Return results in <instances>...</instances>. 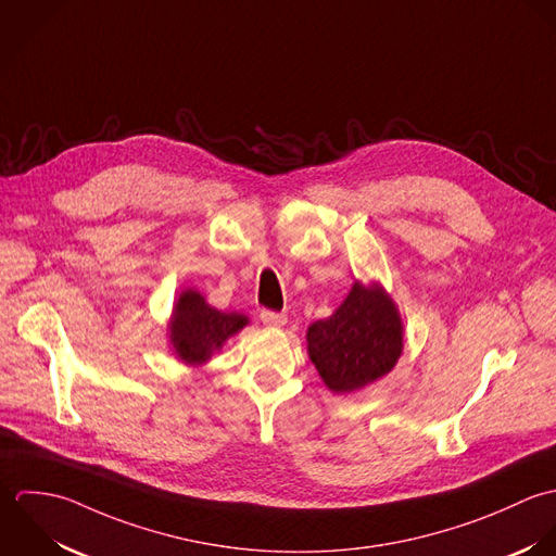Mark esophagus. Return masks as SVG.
<instances>
[{"mask_svg": "<svg viewBox=\"0 0 556 556\" xmlns=\"http://www.w3.org/2000/svg\"><path fill=\"white\" fill-rule=\"evenodd\" d=\"M260 318H262V323H264L266 327H273V329H281V327H286V323H288V316H286V314L270 312V309H264V312L260 314Z\"/></svg>", "mask_w": 556, "mask_h": 556, "instance_id": "obj_1", "label": "esophagus"}]
</instances>
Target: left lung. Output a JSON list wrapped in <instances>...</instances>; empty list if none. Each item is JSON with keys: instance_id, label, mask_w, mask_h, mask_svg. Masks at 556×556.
Returning a JSON list of instances; mask_svg holds the SVG:
<instances>
[{"instance_id": "left-lung-1", "label": "left lung", "mask_w": 556, "mask_h": 556, "mask_svg": "<svg viewBox=\"0 0 556 556\" xmlns=\"http://www.w3.org/2000/svg\"><path fill=\"white\" fill-rule=\"evenodd\" d=\"M402 352L400 309L378 281L365 286L356 279L333 314L307 329V354L333 393H352L384 378Z\"/></svg>"}]
</instances>
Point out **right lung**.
<instances>
[{"label":"right lung","mask_w":556,"mask_h":556,"mask_svg":"<svg viewBox=\"0 0 556 556\" xmlns=\"http://www.w3.org/2000/svg\"><path fill=\"white\" fill-rule=\"evenodd\" d=\"M249 318L238 312H222L208 305L206 296L195 288L178 294L172 318L167 323V341L172 354L191 367L208 363L229 337L240 333Z\"/></svg>","instance_id":"obj_1"}]
</instances>
